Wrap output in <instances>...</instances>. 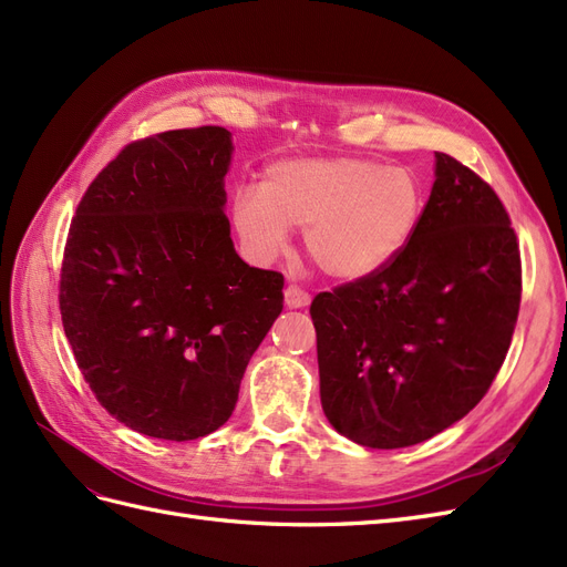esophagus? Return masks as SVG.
Segmentation results:
<instances>
[{"instance_id":"obj_1","label":"esophagus","mask_w":567,"mask_h":567,"mask_svg":"<svg viewBox=\"0 0 567 567\" xmlns=\"http://www.w3.org/2000/svg\"><path fill=\"white\" fill-rule=\"evenodd\" d=\"M284 300H286V307H290V310H296V307H305V305H310V293H307V290H302L300 286H286V290H284Z\"/></svg>"}]
</instances>
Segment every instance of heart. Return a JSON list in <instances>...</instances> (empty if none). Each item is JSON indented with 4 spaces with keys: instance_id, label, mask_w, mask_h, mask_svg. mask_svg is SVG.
Instances as JSON below:
<instances>
[{
    "instance_id": "1",
    "label": "heart",
    "mask_w": 567,
    "mask_h": 567,
    "mask_svg": "<svg viewBox=\"0 0 567 567\" xmlns=\"http://www.w3.org/2000/svg\"><path fill=\"white\" fill-rule=\"evenodd\" d=\"M423 188L409 167L371 158H290L267 167L262 188L246 186L231 203L234 227L260 260L279 255L288 229H305L310 260L333 279L381 271L414 236Z\"/></svg>"
}]
</instances>
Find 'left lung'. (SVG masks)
<instances>
[{
	"label": "left lung",
	"mask_w": 567,
	"mask_h": 567,
	"mask_svg": "<svg viewBox=\"0 0 567 567\" xmlns=\"http://www.w3.org/2000/svg\"><path fill=\"white\" fill-rule=\"evenodd\" d=\"M404 250L312 300L319 392L338 433L400 450L485 398L516 329L518 236L494 188L447 153Z\"/></svg>",
	"instance_id": "obj_1"
}]
</instances>
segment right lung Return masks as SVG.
Segmentation results:
<instances>
[{
	"mask_svg": "<svg viewBox=\"0 0 567 567\" xmlns=\"http://www.w3.org/2000/svg\"><path fill=\"white\" fill-rule=\"evenodd\" d=\"M225 127L130 142L68 229L59 310L78 369L113 419L161 440L227 423L244 371L284 307L279 271L231 244Z\"/></svg>",
	"mask_w": 567,
	"mask_h": 567,
	"instance_id": "1",
	"label": "right lung"
}]
</instances>
